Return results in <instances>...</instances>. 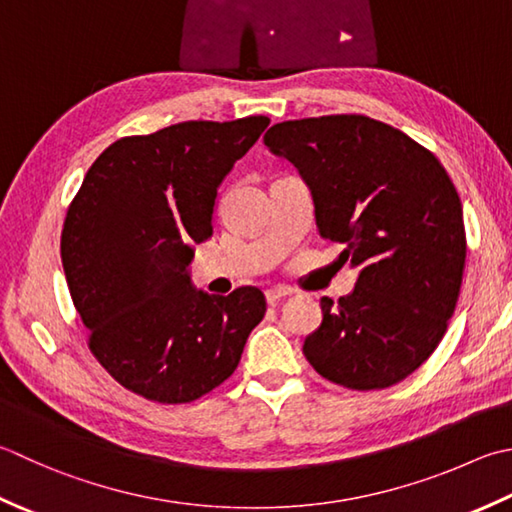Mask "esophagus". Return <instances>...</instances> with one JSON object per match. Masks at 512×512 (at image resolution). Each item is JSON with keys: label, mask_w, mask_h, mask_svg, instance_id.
<instances>
[{"label": "esophagus", "mask_w": 512, "mask_h": 512, "mask_svg": "<svg viewBox=\"0 0 512 512\" xmlns=\"http://www.w3.org/2000/svg\"><path fill=\"white\" fill-rule=\"evenodd\" d=\"M290 295L288 288H270L266 290V302L268 304H277L279 299H286Z\"/></svg>", "instance_id": "esophagus-1"}]
</instances>
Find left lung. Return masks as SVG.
<instances>
[{
  "instance_id": "8db88e82",
  "label": "left lung",
  "mask_w": 512,
  "mask_h": 512,
  "mask_svg": "<svg viewBox=\"0 0 512 512\" xmlns=\"http://www.w3.org/2000/svg\"><path fill=\"white\" fill-rule=\"evenodd\" d=\"M270 153L310 188L324 239L357 268L353 293L322 297V324L304 355L328 382L379 390L433 355L462 288L466 230L439 159L402 130L366 115L275 124Z\"/></svg>"
}]
</instances>
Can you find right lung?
<instances>
[{"label":"right lung","instance_id":"1","mask_svg":"<svg viewBox=\"0 0 512 512\" xmlns=\"http://www.w3.org/2000/svg\"><path fill=\"white\" fill-rule=\"evenodd\" d=\"M268 124L182 122L117 139L68 206L62 264L88 348L150 402L186 404L217 388L264 319L262 290L208 295L188 266L213 235L219 184Z\"/></svg>","mask_w":512,"mask_h":512}]
</instances>
